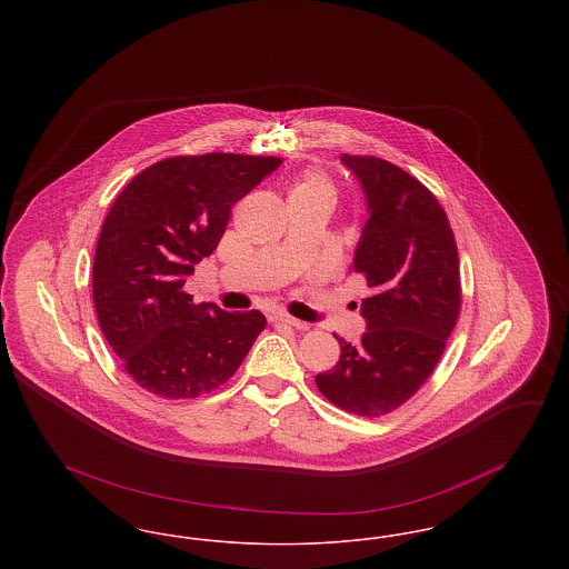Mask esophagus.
Masks as SVG:
<instances>
[{
	"mask_svg": "<svg viewBox=\"0 0 569 569\" xmlns=\"http://www.w3.org/2000/svg\"><path fill=\"white\" fill-rule=\"evenodd\" d=\"M271 322L272 325L292 326V328H298V330H305V328H307L305 322H300L297 318H290V316H286V313H274V316H271Z\"/></svg>",
	"mask_w": 569,
	"mask_h": 569,
	"instance_id": "34e87169",
	"label": "esophagus"
}]
</instances>
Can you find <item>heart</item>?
<instances>
[{
    "label": "heart",
    "mask_w": 569,
    "mask_h": 569,
    "mask_svg": "<svg viewBox=\"0 0 569 569\" xmlns=\"http://www.w3.org/2000/svg\"><path fill=\"white\" fill-rule=\"evenodd\" d=\"M290 196H320V198H326L332 204L335 198H337V190H335L332 181L326 174L316 172V170H309L302 177H298V181L295 183Z\"/></svg>",
    "instance_id": "obj_1"
}]
</instances>
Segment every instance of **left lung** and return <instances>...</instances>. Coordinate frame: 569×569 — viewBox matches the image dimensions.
Masks as SVG:
<instances>
[{
  "instance_id": "8db88e82",
  "label": "left lung",
  "mask_w": 569,
  "mask_h": 569,
  "mask_svg": "<svg viewBox=\"0 0 569 569\" xmlns=\"http://www.w3.org/2000/svg\"><path fill=\"white\" fill-rule=\"evenodd\" d=\"M367 200L352 271L373 295L362 300L360 343L337 337L339 362L316 376L330 403L381 416L427 381L452 335L460 307L459 253L431 191L395 163L341 156Z\"/></svg>"
}]
</instances>
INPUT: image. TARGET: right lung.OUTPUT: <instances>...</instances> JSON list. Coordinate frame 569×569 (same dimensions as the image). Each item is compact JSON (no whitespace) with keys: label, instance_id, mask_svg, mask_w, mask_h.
<instances>
[{"label":"right lung","instance_id":"add662e5","mask_svg":"<svg viewBox=\"0 0 569 569\" xmlns=\"http://www.w3.org/2000/svg\"><path fill=\"white\" fill-rule=\"evenodd\" d=\"M279 158L181 156L144 168L110 207L93 258V302L112 352L136 383L193 399L234 376L267 318L193 305V267L216 251L232 207Z\"/></svg>","mask_w":569,"mask_h":569}]
</instances>
